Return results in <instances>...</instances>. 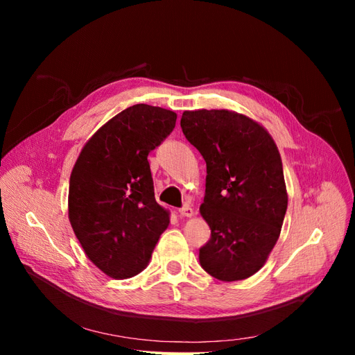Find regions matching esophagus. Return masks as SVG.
I'll return each instance as SVG.
<instances>
[{
  "label": "esophagus",
  "instance_id": "1",
  "mask_svg": "<svg viewBox=\"0 0 355 355\" xmlns=\"http://www.w3.org/2000/svg\"><path fill=\"white\" fill-rule=\"evenodd\" d=\"M179 214L182 218H191L192 214H194V210H192V207L189 206V204H185L184 207L179 209Z\"/></svg>",
  "mask_w": 355,
  "mask_h": 355
}]
</instances>
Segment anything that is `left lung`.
Returning <instances> with one entry per match:
<instances>
[{
  "mask_svg": "<svg viewBox=\"0 0 355 355\" xmlns=\"http://www.w3.org/2000/svg\"><path fill=\"white\" fill-rule=\"evenodd\" d=\"M180 127L207 166L201 216L211 230L202 270L237 282L263 266L287 210L282 157L262 125L225 110L185 111Z\"/></svg>",
  "mask_w": 355,
  "mask_h": 355,
  "instance_id": "1",
  "label": "left lung"
}]
</instances>
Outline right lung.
I'll return each mask as SVG.
<instances>
[{"mask_svg": "<svg viewBox=\"0 0 355 355\" xmlns=\"http://www.w3.org/2000/svg\"><path fill=\"white\" fill-rule=\"evenodd\" d=\"M176 118L159 106L133 105L92 136L72 168V230L89 259L112 278L141 272L168 227L148 154L173 132Z\"/></svg>", "mask_w": 355, "mask_h": 355, "instance_id": "right-lung-1", "label": "right lung"}]
</instances>
